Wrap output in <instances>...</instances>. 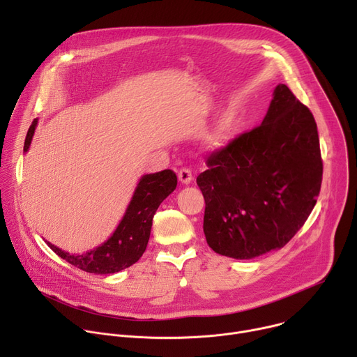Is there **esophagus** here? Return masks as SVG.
I'll return each mask as SVG.
<instances>
[{
    "label": "esophagus",
    "mask_w": 357,
    "mask_h": 357,
    "mask_svg": "<svg viewBox=\"0 0 357 357\" xmlns=\"http://www.w3.org/2000/svg\"><path fill=\"white\" fill-rule=\"evenodd\" d=\"M178 178H179V181H181L182 183L188 185V183H190V181L193 179L192 171H190L189 168H181V169L178 171Z\"/></svg>",
    "instance_id": "obj_1"
}]
</instances>
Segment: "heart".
Segmentation results:
<instances>
[{
    "label": "heart",
    "mask_w": 357,
    "mask_h": 357,
    "mask_svg": "<svg viewBox=\"0 0 357 357\" xmlns=\"http://www.w3.org/2000/svg\"><path fill=\"white\" fill-rule=\"evenodd\" d=\"M231 134V124L229 121H223L220 123L215 130L213 132L209 135V142L213 145V146H218V145H222L226 139H229Z\"/></svg>",
    "instance_id": "1"
}]
</instances>
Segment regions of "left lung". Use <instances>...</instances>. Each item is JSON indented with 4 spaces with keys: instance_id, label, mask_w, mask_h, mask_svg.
Masks as SVG:
<instances>
[{
    "instance_id": "1",
    "label": "left lung",
    "mask_w": 357,
    "mask_h": 357,
    "mask_svg": "<svg viewBox=\"0 0 357 357\" xmlns=\"http://www.w3.org/2000/svg\"><path fill=\"white\" fill-rule=\"evenodd\" d=\"M196 178L209 247L248 260L284 247L311 215L322 183L315 119L285 84L263 123L215 149Z\"/></svg>"
}]
</instances>
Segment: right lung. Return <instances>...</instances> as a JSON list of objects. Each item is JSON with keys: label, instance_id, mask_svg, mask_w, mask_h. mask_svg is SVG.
Listing matches in <instances>:
<instances>
[{"label": "right lung", "instance_id": "1", "mask_svg": "<svg viewBox=\"0 0 357 357\" xmlns=\"http://www.w3.org/2000/svg\"><path fill=\"white\" fill-rule=\"evenodd\" d=\"M36 123L38 120L35 119L28 130L24 145L25 152L31 145ZM176 182V174L171 169L144 175L119 227L106 243L94 250L84 254H70L50 243L47 245L69 264L86 273L113 274L128 268L144 254L151 234L152 219L162 200L175 190Z\"/></svg>", "mask_w": 357, "mask_h": 357}]
</instances>
